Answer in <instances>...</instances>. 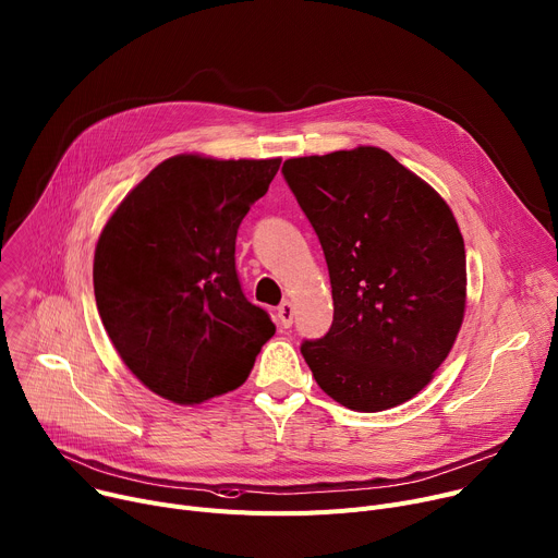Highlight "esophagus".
Wrapping results in <instances>:
<instances>
[{
	"label": "esophagus",
	"mask_w": 558,
	"mask_h": 558,
	"mask_svg": "<svg viewBox=\"0 0 558 558\" xmlns=\"http://www.w3.org/2000/svg\"><path fill=\"white\" fill-rule=\"evenodd\" d=\"M292 317H294V308L290 302H283L279 308H277V319L283 328H290L292 326Z\"/></svg>",
	"instance_id": "34e87169"
}]
</instances>
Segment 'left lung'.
<instances>
[{
    "mask_svg": "<svg viewBox=\"0 0 558 558\" xmlns=\"http://www.w3.org/2000/svg\"><path fill=\"white\" fill-rule=\"evenodd\" d=\"M283 179L315 228L332 326L302 355L335 402L375 413L417 396L464 317V241L445 198L389 151L290 158Z\"/></svg>",
    "mask_w": 558,
    "mask_h": 558,
    "instance_id": "8db88e82",
    "label": "left lung"
}]
</instances>
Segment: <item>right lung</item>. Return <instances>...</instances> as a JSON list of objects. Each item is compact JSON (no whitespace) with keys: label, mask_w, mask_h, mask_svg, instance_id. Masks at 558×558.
I'll return each mask as SVG.
<instances>
[{"label":"right lung","mask_w":558,"mask_h":558,"mask_svg":"<svg viewBox=\"0 0 558 558\" xmlns=\"http://www.w3.org/2000/svg\"><path fill=\"white\" fill-rule=\"evenodd\" d=\"M281 158L162 160L116 207L96 245L94 292L122 362L149 391L201 404L234 391L275 335L236 275V232Z\"/></svg>","instance_id":"1"}]
</instances>
